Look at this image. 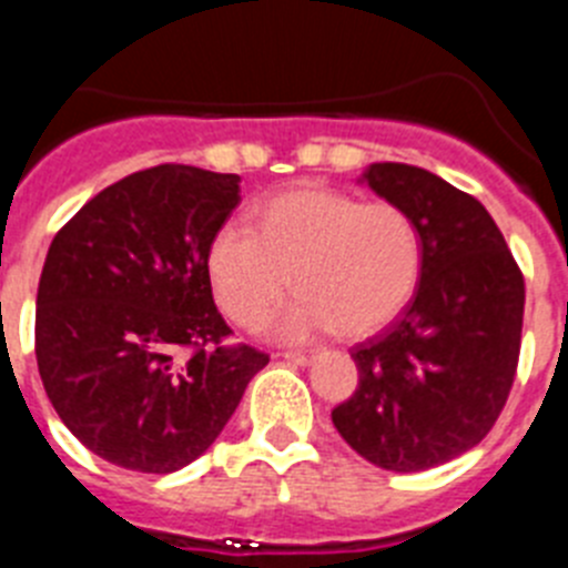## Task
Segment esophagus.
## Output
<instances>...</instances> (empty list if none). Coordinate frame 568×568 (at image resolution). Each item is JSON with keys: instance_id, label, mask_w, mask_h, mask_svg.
I'll return each instance as SVG.
<instances>
[{"instance_id": "obj_1", "label": "esophagus", "mask_w": 568, "mask_h": 568, "mask_svg": "<svg viewBox=\"0 0 568 568\" xmlns=\"http://www.w3.org/2000/svg\"><path fill=\"white\" fill-rule=\"evenodd\" d=\"M281 358L290 361V364H301V366H307L310 361L315 358L313 349H287V353H281Z\"/></svg>"}]
</instances>
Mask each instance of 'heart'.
<instances>
[{"instance_id": "obj_1", "label": "heart", "mask_w": 568, "mask_h": 568, "mask_svg": "<svg viewBox=\"0 0 568 568\" xmlns=\"http://www.w3.org/2000/svg\"><path fill=\"white\" fill-rule=\"evenodd\" d=\"M207 270L219 307L241 327H264L295 284L301 295L278 318L281 338L307 341L335 324L361 335L413 301L424 233L400 204L293 190L264 204L255 230L224 224L210 241Z\"/></svg>"}]
</instances>
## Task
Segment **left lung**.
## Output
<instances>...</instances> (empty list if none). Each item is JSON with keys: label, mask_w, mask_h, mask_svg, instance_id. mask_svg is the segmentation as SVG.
Here are the masks:
<instances>
[{"label": "left lung", "mask_w": 568, "mask_h": 568, "mask_svg": "<svg viewBox=\"0 0 568 568\" xmlns=\"http://www.w3.org/2000/svg\"><path fill=\"white\" fill-rule=\"evenodd\" d=\"M366 184L424 233V273L404 313L355 344L341 438L381 469L424 471L489 435L515 384L524 273L475 195L413 164H369Z\"/></svg>", "instance_id": "8db88e82"}]
</instances>
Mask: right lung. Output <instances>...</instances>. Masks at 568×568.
<instances>
[{
	"mask_svg": "<svg viewBox=\"0 0 568 568\" xmlns=\"http://www.w3.org/2000/svg\"><path fill=\"white\" fill-rule=\"evenodd\" d=\"M241 175L139 170L93 195L50 241L37 293L44 393L90 453L148 475L219 438L270 355L235 344L210 287V241Z\"/></svg>",
	"mask_w": 568,
	"mask_h": 568,
	"instance_id": "obj_1",
	"label": "right lung"
}]
</instances>
